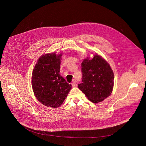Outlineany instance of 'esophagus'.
Returning <instances> with one entry per match:
<instances>
[{
	"label": "esophagus",
	"instance_id": "esophagus-1",
	"mask_svg": "<svg viewBox=\"0 0 146 146\" xmlns=\"http://www.w3.org/2000/svg\"><path fill=\"white\" fill-rule=\"evenodd\" d=\"M71 85H72V86H76V80H72V82L71 83Z\"/></svg>",
	"mask_w": 146,
	"mask_h": 146
}]
</instances>
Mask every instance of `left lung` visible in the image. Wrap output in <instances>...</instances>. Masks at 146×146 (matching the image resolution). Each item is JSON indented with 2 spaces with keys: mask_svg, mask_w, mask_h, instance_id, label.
Masks as SVG:
<instances>
[{
  "mask_svg": "<svg viewBox=\"0 0 146 146\" xmlns=\"http://www.w3.org/2000/svg\"><path fill=\"white\" fill-rule=\"evenodd\" d=\"M82 83L78 84L88 99L94 104L102 102L112 92L113 72L109 63L98 54L82 63Z\"/></svg>",
  "mask_w": 146,
  "mask_h": 146,
  "instance_id": "left-lung-1",
  "label": "left lung"
}]
</instances>
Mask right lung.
<instances>
[{"mask_svg": "<svg viewBox=\"0 0 146 146\" xmlns=\"http://www.w3.org/2000/svg\"><path fill=\"white\" fill-rule=\"evenodd\" d=\"M62 53H50L42 56L33 70L31 84L36 99L53 108L61 106L72 88L60 74Z\"/></svg>", "mask_w": 146, "mask_h": 146, "instance_id": "obj_1", "label": "right lung"}]
</instances>
